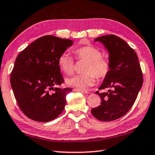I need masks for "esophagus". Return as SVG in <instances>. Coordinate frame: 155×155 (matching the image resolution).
Instances as JSON below:
<instances>
[{
  "instance_id": "1",
  "label": "esophagus",
  "mask_w": 155,
  "mask_h": 155,
  "mask_svg": "<svg viewBox=\"0 0 155 155\" xmlns=\"http://www.w3.org/2000/svg\"><path fill=\"white\" fill-rule=\"evenodd\" d=\"M74 91H78V92H82V93H84V94L89 93V92L87 91H85V90H81V89H78V88H74Z\"/></svg>"
}]
</instances>
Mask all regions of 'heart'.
<instances>
[{"label":"heart","instance_id":"heart-1","mask_svg":"<svg viewBox=\"0 0 155 155\" xmlns=\"http://www.w3.org/2000/svg\"><path fill=\"white\" fill-rule=\"evenodd\" d=\"M77 58L86 61L84 74L73 76L66 79L67 84L81 90L87 89L94 84L96 75L98 78H104L110 71V64L107 59L101 57L98 48L92 46H85L75 50ZM61 70L66 74H71L74 71V63L71 56L67 53L62 54L58 60Z\"/></svg>","mask_w":155,"mask_h":155}]
</instances>
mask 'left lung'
I'll return each mask as SVG.
<instances>
[{
	"label": "left lung",
	"instance_id": "left-lung-1",
	"mask_svg": "<svg viewBox=\"0 0 155 155\" xmlns=\"http://www.w3.org/2000/svg\"><path fill=\"white\" fill-rule=\"evenodd\" d=\"M108 52L110 71L99 89L101 105L92 108L91 114L99 120L112 121L125 115L134 104L143 78L137 54L125 41L114 35L94 39Z\"/></svg>",
	"mask_w": 155,
	"mask_h": 155
}]
</instances>
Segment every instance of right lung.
Segmentation results:
<instances>
[{
	"label": "right lung",
	"mask_w": 155,
	"mask_h": 155,
	"mask_svg": "<svg viewBox=\"0 0 155 155\" xmlns=\"http://www.w3.org/2000/svg\"><path fill=\"white\" fill-rule=\"evenodd\" d=\"M73 42L45 35L17 55L10 84L18 107L30 119L49 122L63 111L66 94L72 88L58 87L64 81L58 60Z\"/></svg>",
	"instance_id": "right-lung-1"
}]
</instances>
